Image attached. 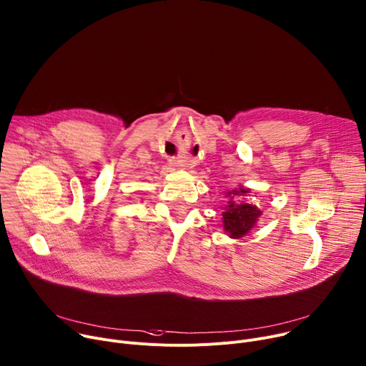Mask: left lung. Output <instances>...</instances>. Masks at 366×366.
I'll return each mask as SVG.
<instances>
[{
    "instance_id": "obj_1",
    "label": "left lung",
    "mask_w": 366,
    "mask_h": 366,
    "mask_svg": "<svg viewBox=\"0 0 366 366\" xmlns=\"http://www.w3.org/2000/svg\"><path fill=\"white\" fill-rule=\"evenodd\" d=\"M249 191L239 188V189H234L229 191V195H247ZM223 216V229L226 234L234 238H242L244 235H247L248 232L255 226L258 217L261 216V210L254 206L252 203L248 202H234V197H230V202L227 203V206H224V210L222 213Z\"/></svg>"
}]
</instances>
